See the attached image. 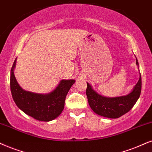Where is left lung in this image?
<instances>
[{"mask_svg": "<svg viewBox=\"0 0 152 152\" xmlns=\"http://www.w3.org/2000/svg\"><path fill=\"white\" fill-rule=\"evenodd\" d=\"M136 64L139 68L137 59ZM87 95L88 104L95 114L109 118H117L128 112L139 99L142 88L141 75L137 84L128 95L119 97H108L99 95L87 83Z\"/></svg>", "mask_w": 152, "mask_h": 152, "instance_id": "1", "label": "left lung"}]
</instances>
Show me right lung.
<instances>
[{
    "instance_id": "obj_1",
    "label": "right lung",
    "mask_w": 152,
    "mask_h": 152,
    "mask_svg": "<svg viewBox=\"0 0 152 152\" xmlns=\"http://www.w3.org/2000/svg\"><path fill=\"white\" fill-rule=\"evenodd\" d=\"M17 58L10 72V90L12 98L23 112L41 121H50L58 117L64 107L66 96L75 80H61L50 93L40 94L26 91L21 88L14 74Z\"/></svg>"
}]
</instances>
